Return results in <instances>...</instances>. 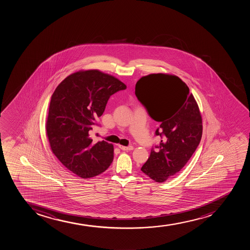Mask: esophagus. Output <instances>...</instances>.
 Here are the masks:
<instances>
[{"mask_svg":"<svg viewBox=\"0 0 250 250\" xmlns=\"http://www.w3.org/2000/svg\"><path fill=\"white\" fill-rule=\"evenodd\" d=\"M119 148H121V150L124 151H130L134 149V147H133V146H128V147H125V146H121V145H119Z\"/></svg>","mask_w":250,"mask_h":250,"instance_id":"34e87169","label":"esophagus"}]
</instances>
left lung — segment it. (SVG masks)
I'll use <instances>...</instances> for the list:
<instances>
[{
  "label": "left lung",
  "mask_w": 250,
  "mask_h": 250,
  "mask_svg": "<svg viewBox=\"0 0 250 250\" xmlns=\"http://www.w3.org/2000/svg\"><path fill=\"white\" fill-rule=\"evenodd\" d=\"M135 96L151 118L160 123L156 136L159 145L151 148L141 171L157 183L178 173L198 147L202 120L189 88L177 76L163 73L140 78Z\"/></svg>",
  "instance_id": "obj_1"
}]
</instances>
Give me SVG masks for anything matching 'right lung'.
I'll return each mask as SVG.
<instances>
[{
    "label": "right lung",
    "instance_id": "add662e5",
    "mask_svg": "<svg viewBox=\"0 0 250 250\" xmlns=\"http://www.w3.org/2000/svg\"><path fill=\"white\" fill-rule=\"evenodd\" d=\"M117 78L98 70L73 73L57 86L48 108L46 130L52 151L68 171L82 178L105 172L114 159V147L94 143L90 134L110 96L125 90Z\"/></svg>",
    "mask_w": 250,
    "mask_h": 250
}]
</instances>
